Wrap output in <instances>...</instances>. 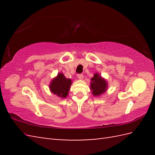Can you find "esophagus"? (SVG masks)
<instances>
[{"instance_id":"34e87169","label":"esophagus","mask_w":155,"mask_h":155,"mask_svg":"<svg viewBox=\"0 0 155 155\" xmlns=\"http://www.w3.org/2000/svg\"><path fill=\"white\" fill-rule=\"evenodd\" d=\"M77 77H78V79H83V77H84V76H83V74H77Z\"/></svg>"}]
</instances>
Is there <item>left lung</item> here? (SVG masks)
Returning <instances> with one entry per match:
<instances>
[{"label": "left lung", "mask_w": 155, "mask_h": 155, "mask_svg": "<svg viewBox=\"0 0 155 155\" xmlns=\"http://www.w3.org/2000/svg\"><path fill=\"white\" fill-rule=\"evenodd\" d=\"M91 83V89L93 91L94 96H99L102 93L106 91L107 83L104 79L100 77L98 74H95L94 77L92 78Z\"/></svg>", "instance_id": "8db88e82"}]
</instances>
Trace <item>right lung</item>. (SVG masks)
I'll use <instances>...</instances> for the list:
<instances>
[{
  "label": "right lung",
  "mask_w": 155,
  "mask_h": 155,
  "mask_svg": "<svg viewBox=\"0 0 155 155\" xmlns=\"http://www.w3.org/2000/svg\"><path fill=\"white\" fill-rule=\"evenodd\" d=\"M72 81L67 78L62 73H59L54 79L52 81L50 85V89L52 93L57 94L61 98L67 97Z\"/></svg>",
  "instance_id": "add662e5"
}]
</instances>
